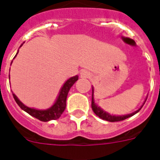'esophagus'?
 Masks as SVG:
<instances>
[{
  "instance_id": "1",
  "label": "esophagus",
  "mask_w": 160,
  "mask_h": 160,
  "mask_svg": "<svg viewBox=\"0 0 160 160\" xmlns=\"http://www.w3.org/2000/svg\"><path fill=\"white\" fill-rule=\"evenodd\" d=\"M91 75H92L91 73L88 70H86V69H83L80 72V77L81 78H90Z\"/></svg>"
}]
</instances>
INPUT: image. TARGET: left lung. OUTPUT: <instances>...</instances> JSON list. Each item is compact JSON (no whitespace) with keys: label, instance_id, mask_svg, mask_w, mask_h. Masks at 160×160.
I'll return each mask as SVG.
<instances>
[{"label":"left lung","instance_id":"1","mask_svg":"<svg viewBox=\"0 0 160 160\" xmlns=\"http://www.w3.org/2000/svg\"><path fill=\"white\" fill-rule=\"evenodd\" d=\"M147 100V99H146ZM145 100V102H146ZM145 103V102H144ZM143 103V104H144ZM143 106V105H142ZM142 106L139 108L137 111H135L134 113H130V114H126V115H111L110 113L105 112L101 108L98 107V105L95 103V101H94V89L92 87V108L93 112L98 115L99 118L104 119V120H107V121H109V122H116V121H121V120H124V119H127V118H130V117L133 116L134 114H136L137 113H138L141 110V108H142Z\"/></svg>","mask_w":160,"mask_h":160}]
</instances>
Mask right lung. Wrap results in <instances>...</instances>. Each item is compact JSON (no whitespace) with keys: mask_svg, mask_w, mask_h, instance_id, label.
<instances>
[{"mask_svg":"<svg viewBox=\"0 0 160 160\" xmlns=\"http://www.w3.org/2000/svg\"><path fill=\"white\" fill-rule=\"evenodd\" d=\"M23 44L20 46V47L23 46ZM18 53V52H17V54ZM17 54H16V56H17ZM78 79H79L78 75H75V76L71 77L68 80H67V81L63 84V86H62V88L60 90L58 96L54 104L47 109L40 110L27 107L22 102H20L19 99L17 98V96L15 95L14 93H12V96H13L14 99H15L18 105L23 111H25L26 113H29V115L35 117V118L41 120V121L47 122V121H50V120H52V119H59L60 116L62 115V113H63L65 108H66V99H67L68 92H69L72 86L75 83V81L78 80Z\"/></svg>","mask_w":160,"mask_h":160,"instance_id":"add662e5","label":"right lung"}]
</instances>
